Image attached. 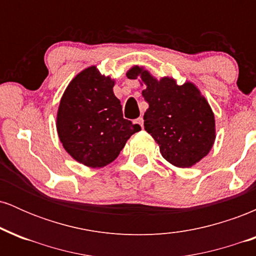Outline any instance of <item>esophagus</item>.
<instances>
[{"instance_id":"1","label":"esophagus","mask_w":256,"mask_h":256,"mask_svg":"<svg viewBox=\"0 0 256 256\" xmlns=\"http://www.w3.org/2000/svg\"><path fill=\"white\" fill-rule=\"evenodd\" d=\"M143 122H144V120H143V118H138V119H136V122H134V124L140 125V128H143Z\"/></svg>"}]
</instances>
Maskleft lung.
Listing matches in <instances>:
<instances>
[{"mask_svg":"<svg viewBox=\"0 0 256 256\" xmlns=\"http://www.w3.org/2000/svg\"><path fill=\"white\" fill-rule=\"evenodd\" d=\"M128 78H140L149 108L144 128L160 146V152L172 165L192 167L204 158L216 140L214 114L200 90L192 83L177 85L174 79H155L143 67L134 66Z\"/></svg>","mask_w":256,"mask_h":256,"instance_id":"8db88e82","label":"left lung"}]
</instances>
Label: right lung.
<instances>
[{
    "mask_svg": "<svg viewBox=\"0 0 256 256\" xmlns=\"http://www.w3.org/2000/svg\"><path fill=\"white\" fill-rule=\"evenodd\" d=\"M114 80L95 66L72 79L60 101L56 118L58 138L78 162L104 167L116 160L126 140L140 126L122 118Z\"/></svg>",
    "mask_w": 256,
    "mask_h": 256,
    "instance_id": "obj_1",
    "label": "right lung"
}]
</instances>
